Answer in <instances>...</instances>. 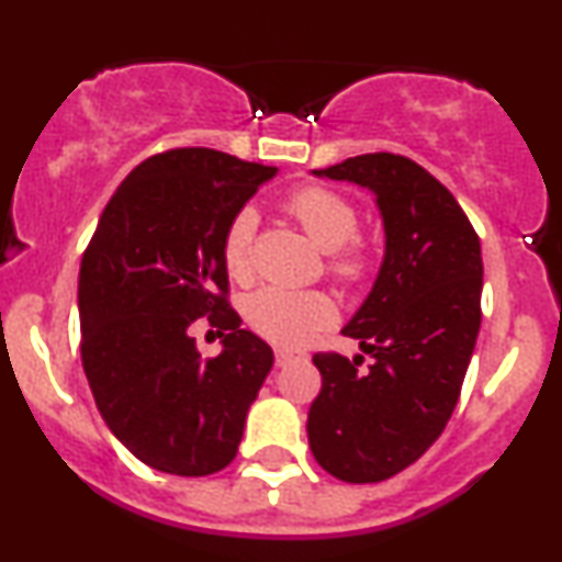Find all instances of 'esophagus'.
<instances>
[{"label":"esophagus","instance_id":"esophagus-1","mask_svg":"<svg viewBox=\"0 0 562 562\" xmlns=\"http://www.w3.org/2000/svg\"><path fill=\"white\" fill-rule=\"evenodd\" d=\"M293 353L290 351H285V348H277L274 351V362H277V367H288L290 362H293Z\"/></svg>","mask_w":562,"mask_h":562}]
</instances>
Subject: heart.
I'll return each mask as SVG.
<instances>
[{
	"instance_id": "heart-1",
	"label": "heart",
	"mask_w": 562,
	"mask_h": 562,
	"mask_svg": "<svg viewBox=\"0 0 562 562\" xmlns=\"http://www.w3.org/2000/svg\"><path fill=\"white\" fill-rule=\"evenodd\" d=\"M288 211L303 232L330 254V272L338 280H362L370 269V256L362 245L351 240L357 235L359 214L344 195L327 187H301L288 198ZM256 224H259L256 211L243 209L224 232V267L235 280H245L254 272ZM245 312L256 333L272 344L295 348L330 327L338 308L322 290L261 288L259 293L250 295Z\"/></svg>"
}]
</instances>
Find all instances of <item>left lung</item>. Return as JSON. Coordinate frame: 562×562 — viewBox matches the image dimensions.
I'll use <instances>...</instances> for the list:
<instances>
[{"label":"left lung","instance_id":"1","mask_svg":"<svg viewBox=\"0 0 562 562\" xmlns=\"http://www.w3.org/2000/svg\"><path fill=\"white\" fill-rule=\"evenodd\" d=\"M314 177L375 195L385 254L344 327L372 364L314 353L322 391L308 447L335 479L378 483L420 460L454 412L481 327V243L447 187L404 156L370 153Z\"/></svg>","mask_w":562,"mask_h":562}]
</instances>
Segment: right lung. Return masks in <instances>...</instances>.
I'll return each instance as SVG.
<instances>
[{
    "label": "right lung",
    "mask_w": 562,
    "mask_h": 562,
    "mask_svg": "<svg viewBox=\"0 0 562 562\" xmlns=\"http://www.w3.org/2000/svg\"><path fill=\"white\" fill-rule=\"evenodd\" d=\"M277 173L209 147L147 158L102 211L79 272L81 362L102 420L145 465L211 475L235 460L274 364L227 301L224 232ZM209 316L223 353L199 357Z\"/></svg>",
    "instance_id": "obj_1"
}]
</instances>
